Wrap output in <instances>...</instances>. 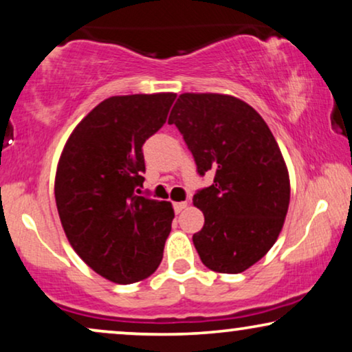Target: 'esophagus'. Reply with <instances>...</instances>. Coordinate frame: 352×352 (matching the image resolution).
Here are the masks:
<instances>
[{
  "instance_id": "34e87169",
  "label": "esophagus",
  "mask_w": 352,
  "mask_h": 352,
  "mask_svg": "<svg viewBox=\"0 0 352 352\" xmlns=\"http://www.w3.org/2000/svg\"><path fill=\"white\" fill-rule=\"evenodd\" d=\"M186 206H187V201H175V204H173V208H175L176 213H181Z\"/></svg>"
}]
</instances>
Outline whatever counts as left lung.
Listing matches in <instances>:
<instances>
[{
  "label": "left lung",
  "mask_w": 352,
  "mask_h": 352,
  "mask_svg": "<svg viewBox=\"0 0 352 352\" xmlns=\"http://www.w3.org/2000/svg\"><path fill=\"white\" fill-rule=\"evenodd\" d=\"M200 176L214 179L194 195L205 224L194 234L201 263L239 274L258 263L280 234L290 204V177L261 115L229 94L184 93L170 113Z\"/></svg>",
  "instance_id": "8db88e82"
}]
</instances>
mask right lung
Masks as SVG:
<instances>
[{
	"instance_id": "add662e5",
	"label": "right lung",
	"mask_w": 352,
	"mask_h": 352,
	"mask_svg": "<svg viewBox=\"0 0 352 352\" xmlns=\"http://www.w3.org/2000/svg\"><path fill=\"white\" fill-rule=\"evenodd\" d=\"M175 93L112 96L91 110L67 139L54 195L64 232L99 276L134 283L160 266L175 210L147 199L142 146L166 122Z\"/></svg>"
}]
</instances>
